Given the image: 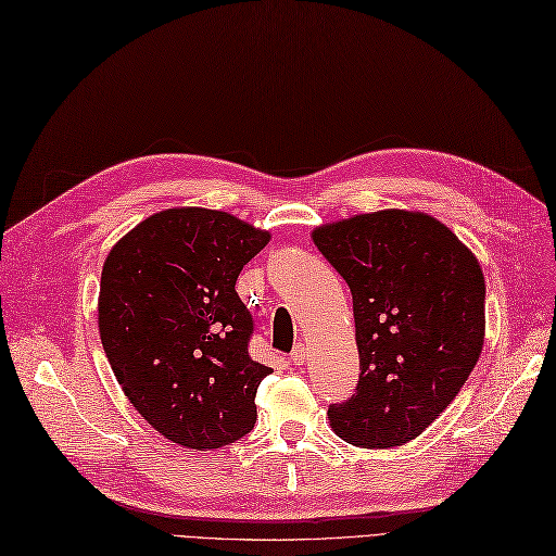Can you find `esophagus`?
Segmentation results:
<instances>
[{
	"instance_id": "obj_1",
	"label": "esophagus",
	"mask_w": 556,
	"mask_h": 556,
	"mask_svg": "<svg viewBox=\"0 0 556 556\" xmlns=\"http://www.w3.org/2000/svg\"><path fill=\"white\" fill-rule=\"evenodd\" d=\"M306 357H308V349L304 346V343H296V346L292 349V353H290V359L294 365H302V363H306Z\"/></svg>"
}]
</instances>
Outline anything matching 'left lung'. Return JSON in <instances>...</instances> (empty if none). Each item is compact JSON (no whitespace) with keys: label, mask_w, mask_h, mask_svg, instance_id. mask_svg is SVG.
<instances>
[{"label":"left lung","mask_w":556,"mask_h":556,"mask_svg":"<svg viewBox=\"0 0 556 556\" xmlns=\"http://www.w3.org/2000/svg\"><path fill=\"white\" fill-rule=\"evenodd\" d=\"M353 294L359 381L329 404L349 444L418 438L458 395L484 343V274L442 222L383 210L313 231Z\"/></svg>","instance_id":"1"}]
</instances>
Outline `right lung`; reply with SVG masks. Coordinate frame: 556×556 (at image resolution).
Here are the masks:
<instances>
[{
	"mask_svg": "<svg viewBox=\"0 0 556 556\" xmlns=\"http://www.w3.org/2000/svg\"><path fill=\"white\" fill-rule=\"evenodd\" d=\"M266 231L219 210L175 207L138 224L108 254L98 325L116 381L144 421L187 448H219L257 421L254 320L238 274Z\"/></svg>",
	"mask_w": 556,
	"mask_h": 556,
	"instance_id": "right-lung-1",
	"label": "right lung"
}]
</instances>
